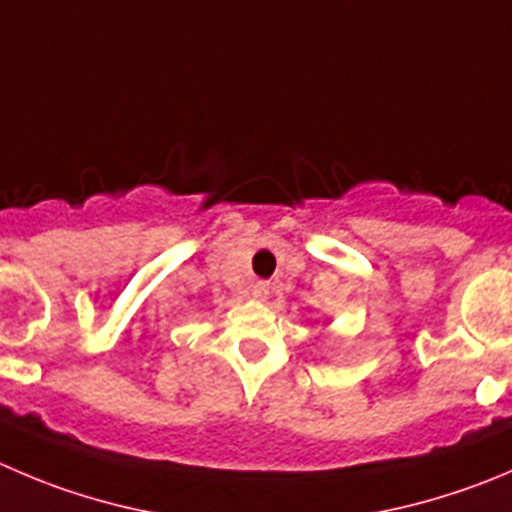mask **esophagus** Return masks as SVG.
Returning a JSON list of instances; mask_svg holds the SVG:
<instances>
[{"mask_svg": "<svg viewBox=\"0 0 512 512\" xmlns=\"http://www.w3.org/2000/svg\"><path fill=\"white\" fill-rule=\"evenodd\" d=\"M269 294H271L269 281H256V284H253V296H256L259 301L269 299Z\"/></svg>", "mask_w": 512, "mask_h": 512, "instance_id": "34e87169", "label": "esophagus"}]
</instances>
